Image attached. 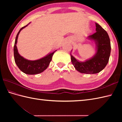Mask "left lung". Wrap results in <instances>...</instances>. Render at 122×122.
I'll return each mask as SVG.
<instances>
[{"mask_svg": "<svg viewBox=\"0 0 122 122\" xmlns=\"http://www.w3.org/2000/svg\"><path fill=\"white\" fill-rule=\"evenodd\" d=\"M96 32L88 37L89 39L95 41L97 52L92 58L84 62H81L71 54L72 64L77 71L85 74H95L105 68L109 60L111 53L110 39L107 32L97 23Z\"/></svg>", "mask_w": 122, "mask_h": 122, "instance_id": "1", "label": "left lung"}]
</instances>
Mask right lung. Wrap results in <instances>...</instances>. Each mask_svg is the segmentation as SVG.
Instances as JSON below:
<instances>
[{
	"mask_svg": "<svg viewBox=\"0 0 122 122\" xmlns=\"http://www.w3.org/2000/svg\"><path fill=\"white\" fill-rule=\"evenodd\" d=\"M29 23L25 26L22 27L20 29L19 32H18L16 38H15L14 47V59L15 64H17L19 69L24 73L27 74H37L43 72L45 70L48 68L50 62L51 61L52 56L54 53L56 51H54L52 53H49L47 56L43 57L40 59L37 60H28L23 58L18 53V49L17 48V40L20 32L22 29H24L25 27L29 25Z\"/></svg>",
	"mask_w": 122,
	"mask_h": 122,
	"instance_id": "add662e5",
	"label": "right lung"
}]
</instances>
